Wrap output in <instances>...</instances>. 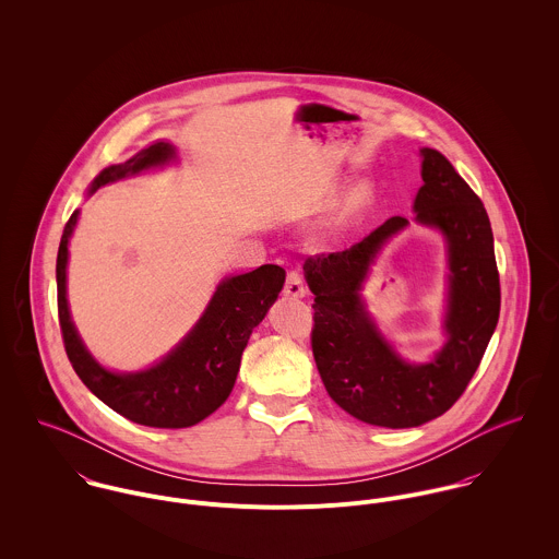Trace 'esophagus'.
Wrapping results in <instances>:
<instances>
[{"label": "esophagus", "mask_w": 559, "mask_h": 559, "mask_svg": "<svg viewBox=\"0 0 559 559\" xmlns=\"http://www.w3.org/2000/svg\"><path fill=\"white\" fill-rule=\"evenodd\" d=\"M284 295L293 297V299H301L306 297V286H304V277L299 271H290L286 277V286H284Z\"/></svg>", "instance_id": "obj_1"}]
</instances>
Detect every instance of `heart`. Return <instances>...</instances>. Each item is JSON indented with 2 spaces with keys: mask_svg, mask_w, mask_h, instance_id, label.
Masks as SVG:
<instances>
[{
  "mask_svg": "<svg viewBox=\"0 0 559 559\" xmlns=\"http://www.w3.org/2000/svg\"><path fill=\"white\" fill-rule=\"evenodd\" d=\"M366 202H368V191H366V189L355 191V195H353L350 202H348V213H357L359 209H364Z\"/></svg>",
  "mask_w": 559,
  "mask_h": 559,
  "instance_id": "obj_1",
  "label": "heart"
}]
</instances>
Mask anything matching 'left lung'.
Returning a JSON list of instances; mask_svg holds the SVG:
<instances>
[{
    "mask_svg": "<svg viewBox=\"0 0 559 559\" xmlns=\"http://www.w3.org/2000/svg\"><path fill=\"white\" fill-rule=\"evenodd\" d=\"M415 222L441 233L448 249L445 342L430 361L411 364L385 340L361 299L381 249L408 226L390 217L353 247L308 258L314 293L312 350L326 394L353 417L385 428H413L443 415L467 390L499 320V273L484 204L454 165L421 148Z\"/></svg>",
    "mask_w": 559,
    "mask_h": 559,
    "instance_id": "8db88e82",
    "label": "left lung"
}]
</instances>
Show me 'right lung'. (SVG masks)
I'll return each instance as SVG.
<instances>
[{
	"mask_svg": "<svg viewBox=\"0 0 559 559\" xmlns=\"http://www.w3.org/2000/svg\"><path fill=\"white\" fill-rule=\"evenodd\" d=\"M171 160H176V148L169 142H155L135 157L105 167L92 180L87 193ZM78 219L80 211L64 226L56 264L60 326L78 377L96 399L135 424L189 428L202 421L230 396L247 340L275 304L284 288L286 271L277 264H262L251 273L226 277L195 326L160 361L140 372H111L90 355L69 310V240Z\"/></svg>",
	"mask_w": 559,
	"mask_h": 559,
	"instance_id": "1",
	"label": "right lung"
}]
</instances>
